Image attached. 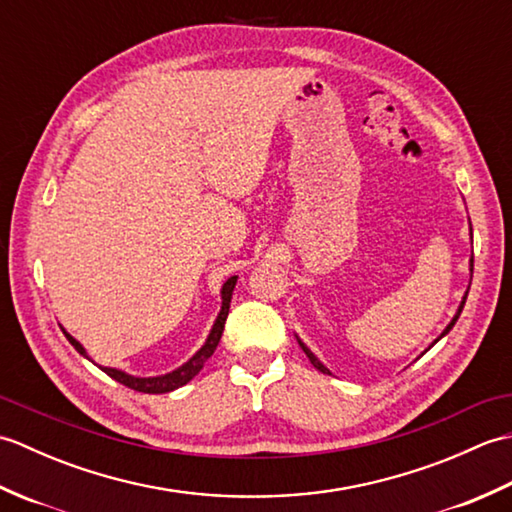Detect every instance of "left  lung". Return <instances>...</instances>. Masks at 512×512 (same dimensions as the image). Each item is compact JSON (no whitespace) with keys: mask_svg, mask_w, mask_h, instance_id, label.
Listing matches in <instances>:
<instances>
[{"mask_svg":"<svg viewBox=\"0 0 512 512\" xmlns=\"http://www.w3.org/2000/svg\"><path fill=\"white\" fill-rule=\"evenodd\" d=\"M471 235H473V233H471ZM471 277H473V257H471ZM466 295H469V292H466ZM466 295L462 297V303H460V308H458V312H455V317L451 319V323L447 325V328H444V332H442V334L438 336V339H436V341H433V343H438V341L442 339V336H447V334L451 332V328H453V325H455V321H458V319H460V312H462V308H464V303H466ZM297 341H299V345H301V350H303V352H306V356L310 358V363H312L314 367H317V369H319V372H323V374H330V369H328V367H325V365H323V363L319 361V358H317V356H314V354L310 352V347H308L306 343H303L301 339H297ZM433 343H431V345H433ZM431 345H429V347H431ZM429 347H427V350H429ZM427 350H424V352H427ZM424 352H422V354H424ZM422 354H420V356H422Z\"/></svg>","mask_w":512,"mask_h":512,"instance_id":"1","label":"left lung"}]
</instances>
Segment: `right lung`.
<instances>
[{
  "mask_svg": "<svg viewBox=\"0 0 512 512\" xmlns=\"http://www.w3.org/2000/svg\"><path fill=\"white\" fill-rule=\"evenodd\" d=\"M235 284H237V277L226 279V284L222 286V310H220V314H217V319H215V323H213V328H211L209 336H206V341H204V345L200 347V350L195 352V354L189 358V361L184 363V365H180L178 369H173V372L162 374V376L140 378V376L125 374V372H121V369H114V367H101V365H99V367L103 369V372H105L107 376L118 380V383H121V385L129 387V389H134V391H143V394H167V391H173V389H178V387H182V385H187L189 380L204 367V363L209 361L211 354L215 352L217 343H220V339H222L224 323H226V317H228V308H231V297H233ZM61 330H63V328H61ZM63 334H65V339H68V341L74 345L76 352L83 354L85 358H90L88 352H85V347H83L79 341H76L72 334H68L65 330H63Z\"/></svg>",
  "mask_w": 512,
  "mask_h": 512,
  "instance_id": "obj_1",
  "label": "right lung"
}]
</instances>
